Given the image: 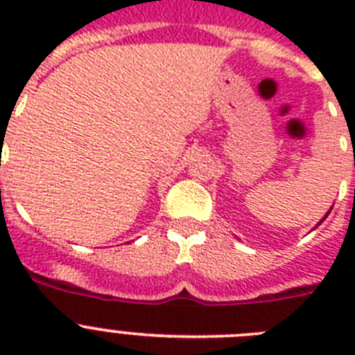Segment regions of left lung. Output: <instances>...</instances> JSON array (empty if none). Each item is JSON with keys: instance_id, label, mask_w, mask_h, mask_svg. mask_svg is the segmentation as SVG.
I'll return each instance as SVG.
<instances>
[{"instance_id": "left-lung-1", "label": "left lung", "mask_w": 355, "mask_h": 355, "mask_svg": "<svg viewBox=\"0 0 355 355\" xmlns=\"http://www.w3.org/2000/svg\"><path fill=\"white\" fill-rule=\"evenodd\" d=\"M332 209V208H331ZM329 213H331V211H329ZM329 213H327V215H329ZM327 215H325V216H327ZM325 216H324V218H325Z\"/></svg>"}]
</instances>
